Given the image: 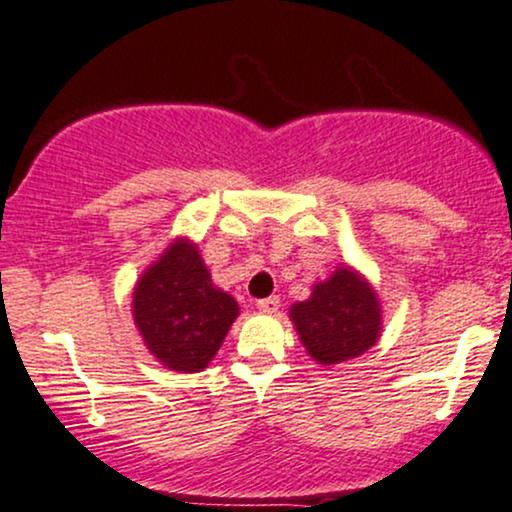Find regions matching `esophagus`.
Wrapping results in <instances>:
<instances>
[{
	"label": "esophagus",
	"mask_w": 512,
	"mask_h": 512,
	"mask_svg": "<svg viewBox=\"0 0 512 512\" xmlns=\"http://www.w3.org/2000/svg\"><path fill=\"white\" fill-rule=\"evenodd\" d=\"M258 311L263 313H275L280 308V296H266V299H258Z\"/></svg>",
	"instance_id": "obj_1"
}]
</instances>
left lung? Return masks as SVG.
<instances>
[{
	"mask_svg": "<svg viewBox=\"0 0 512 512\" xmlns=\"http://www.w3.org/2000/svg\"><path fill=\"white\" fill-rule=\"evenodd\" d=\"M289 320L315 363L330 368L363 356L382 334V304L375 287L351 266L315 282L306 301L289 306Z\"/></svg>",
	"mask_w": 512,
	"mask_h": 512,
	"instance_id": "obj_1",
	"label": "left lung"
}]
</instances>
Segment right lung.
Here are the masks:
<instances>
[{
	"instance_id": "right-lung-1",
	"label": "right lung",
	"mask_w": 512,
	"mask_h": 512,
	"mask_svg": "<svg viewBox=\"0 0 512 512\" xmlns=\"http://www.w3.org/2000/svg\"><path fill=\"white\" fill-rule=\"evenodd\" d=\"M237 315L239 304L213 285L189 237H175L132 289V320L144 346L175 372L208 368Z\"/></svg>"
}]
</instances>
